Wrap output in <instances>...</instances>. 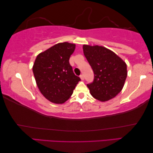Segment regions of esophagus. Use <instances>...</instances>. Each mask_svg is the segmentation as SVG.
Segmentation results:
<instances>
[{
	"label": "esophagus",
	"instance_id": "esophagus-1",
	"mask_svg": "<svg viewBox=\"0 0 153 153\" xmlns=\"http://www.w3.org/2000/svg\"><path fill=\"white\" fill-rule=\"evenodd\" d=\"M80 78H81V80H84V75L83 74L80 75Z\"/></svg>",
	"mask_w": 153,
	"mask_h": 153
}]
</instances>
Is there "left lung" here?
<instances>
[{"label":"left lung","instance_id":"left-lung-1","mask_svg":"<svg viewBox=\"0 0 153 153\" xmlns=\"http://www.w3.org/2000/svg\"><path fill=\"white\" fill-rule=\"evenodd\" d=\"M82 49L94 72L93 82L87 85L90 94L101 102L114 98L121 92L126 82V63L104 47L83 45Z\"/></svg>","mask_w":153,"mask_h":153}]
</instances>
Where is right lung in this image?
<instances>
[{"instance_id": "1", "label": "right lung", "mask_w": 153, "mask_h": 153, "mask_svg": "<svg viewBox=\"0 0 153 153\" xmlns=\"http://www.w3.org/2000/svg\"><path fill=\"white\" fill-rule=\"evenodd\" d=\"M76 45L59 42L37 56L32 67L37 87L51 102L63 104L81 79L74 74L69 59Z\"/></svg>"}]
</instances>
